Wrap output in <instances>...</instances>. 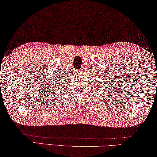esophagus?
<instances>
[{
	"mask_svg": "<svg viewBox=\"0 0 157 157\" xmlns=\"http://www.w3.org/2000/svg\"><path fill=\"white\" fill-rule=\"evenodd\" d=\"M83 71L81 70H81H77L76 74H77V75H80L81 74H82Z\"/></svg>",
	"mask_w": 157,
	"mask_h": 157,
	"instance_id": "1",
	"label": "esophagus"
}]
</instances>
